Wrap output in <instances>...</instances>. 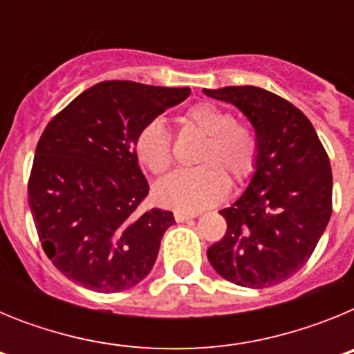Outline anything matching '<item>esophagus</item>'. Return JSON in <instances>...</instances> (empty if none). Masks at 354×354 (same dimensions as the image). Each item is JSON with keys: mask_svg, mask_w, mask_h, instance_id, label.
I'll list each match as a JSON object with an SVG mask.
<instances>
[{"mask_svg": "<svg viewBox=\"0 0 354 354\" xmlns=\"http://www.w3.org/2000/svg\"><path fill=\"white\" fill-rule=\"evenodd\" d=\"M174 218L177 223H184V221H189L193 218H196L195 212H184V211H175L174 212Z\"/></svg>", "mask_w": 354, "mask_h": 354, "instance_id": "34e87169", "label": "esophagus"}]
</instances>
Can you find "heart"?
<instances>
[{
	"label": "heart",
	"mask_w": 354,
	"mask_h": 354,
	"mask_svg": "<svg viewBox=\"0 0 354 354\" xmlns=\"http://www.w3.org/2000/svg\"><path fill=\"white\" fill-rule=\"evenodd\" d=\"M180 120L183 126L205 134L195 156L202 165L168 175L156 186V198L167 207L196 212L225 198L230 186L227 174L234 184H243L255 174L259 140L248 124L236 122L230 111L212 102L193 104ZM134 154L150 174L162 175L170 170L174 150L161 122L152 120L138 131Z\"/></svg>",
	"instance_id": "heart-1"
}]
</instances>
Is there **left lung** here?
I'll return each instance as SVG.
<instances>
[{"label": "left lung", "instance_id": "obj_1", "mask_svg": "<svg viewBox=\"0 0 354 354\" xmlns=\"http://www.w3.org/2000/svg\"><path fill=\"white\" fill-rule=\"evenodd\" d=\"M204 93L237 106L259 140L257 170L232 207L220 211L227 232L209 246V262L236 286H277L306 264L330 221V159L310 120L283 97L259 86Z\"/></svg>", "mask_w": 354, "mask_h": 354}]
</instances>
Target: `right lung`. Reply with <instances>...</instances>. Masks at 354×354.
Wrapping results in <instances>:
<instances>
[{
    "instance_id": "1",
    "label": "right lung",
    "mask_w": 354,
    "mask_h": 354,
    "mask_svg": "<svg viewBox=\"0 0 354 354\" xmlns=\"http://www.w3.org/2000/svg\"><path fill=\"white\" fill-rule=\"evenodd\" d=\"M189 93L102 81L46 126L28 180V204L44 252L68 280L95 292H118L150 273L162 234L175 220L170 211L138 209L149 184L134 138Z\"/></svg>"
}]
</instances>
